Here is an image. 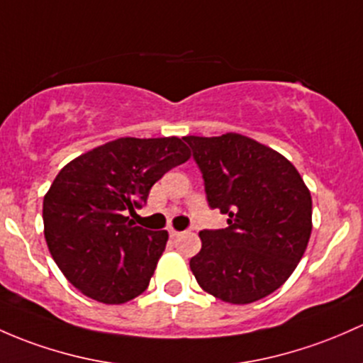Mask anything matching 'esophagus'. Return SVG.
I'll list each match as a JSON object with an SVG mask.
<instances>
[{
	"instance_id": "esophagus-1",
	"label": "esophagus",
	"mask_w": 363,
	"mask_h": 363,
	"mask_svg": "<svg viewBox=\"0 0 363 363\" xmlns=\"http://www.w3.org/2000/svg\"><path fill=\"white\" fill-rule=\"evenodd\" d=\"M169 235H170V238H179V236H181V231H175V230H169Z\"/></svg>"
}]
</instances>
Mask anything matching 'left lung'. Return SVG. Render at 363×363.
I'll return each instance as SVG.
<instances>
[{
	"label": "left lung",
	"instance_id": "obj_1",
	"mask_svg": "<svg viewBox=\"0 0 363 363\" xmlns=\"http://www.w3.org/2000/svg\"><path fill=\"white\" fill-rule=\"evenodd\" d=\"M224 230L200 231L189 261L198 285L217 299L249 304L287 281L311 235V194L296 167L272 147L240 135L184 137Z\"/></svg>",
	"mask_w": 363,
	"mask_h": 363
}]
</instances>
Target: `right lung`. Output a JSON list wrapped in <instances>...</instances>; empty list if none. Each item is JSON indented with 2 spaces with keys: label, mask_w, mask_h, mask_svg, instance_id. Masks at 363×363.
Returning a JSON list of instances; mask_svg holds the SVG:
<instances>
[{
  "label": "right lung",
  "mask_w": 363,
  "mask_h": 363,
  "mask_svg": "<svg viewBox=\"0 0 363 363\" xmlns=\"http://www.w3.org/2000/svg\"><path fill=\"white\" fill-rule=\"evenodd\" d=\"M189 160L179 137H121L67 163L43 200L45 240L86 297L123 304L150 285L169 233L133 226L156 181Z\"/></svg>",
  "instance_id": "1"
}]
</instances>
